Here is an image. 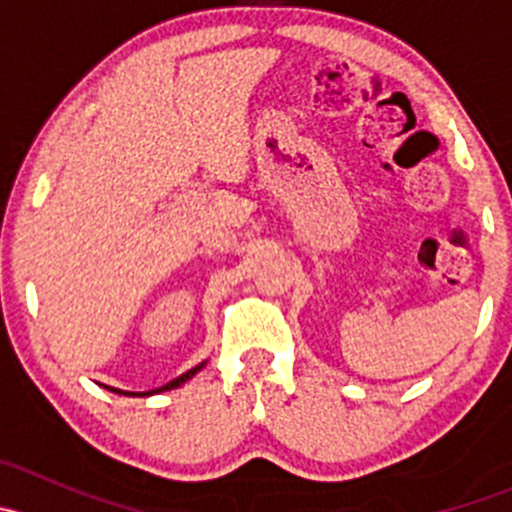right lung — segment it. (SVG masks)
I'll return each mask as SVG.
<instances>
[{
    "label": "right lung",
    "instance_id": "add662e5",
    "mask_svg": "<svg viewBox=\"0 0 512 512\" xmlns=\"http://www.w3.org/2000/svg\"><path fill=\"white\" fill-rule=\"evenodd\" d=\"M205 364H208V361H200L198 366H193V369H190V371H185V374H180L178 379L168 381V384L158 386V389H153V391H143V394H133V391H123V389H113V386H106V389H108V391H116V394H123V396H153V394H160V391H170V389H178V386H183L185 381L193 379V376L198 374V371L203 369Z\"/></svg>",
    "mask_w": 512,
    "mask_h": 512
}]
</instances>
